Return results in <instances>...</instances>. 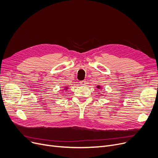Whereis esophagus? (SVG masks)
<instances>
[{"label": "esophagus", "mask_w": 158, "mask_h": 158, "mask_svg": "<svg viewBox=\"0 0 158 158\" xmlns=\"http://www.w3.org/2000/svg\"><path fill=\"white\" fill-rule=\"evenodd\" d=\"M80 84L81 85H85V84H86V81H85V80L80 81Z\"/></svg>", "instance_id": "1"}]
</instances>
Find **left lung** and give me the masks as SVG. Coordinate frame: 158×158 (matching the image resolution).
Here are the masks:
<instances>
[{"mask_svg":"<svg viewBox=\"0 0 158 158\" xmlns=\"http://www.w3.org/2000/svg\"><path fill=\"white\" fill-rule=\"evenodd\" d=\"M96 87H97V88H98V89H99L101 88V87H100V85H98V86H96Z\"/></svg>","mask_w":158,"mask_h":158,"instance_id":"left-lung-1","label":"left lung"}]
</instances>
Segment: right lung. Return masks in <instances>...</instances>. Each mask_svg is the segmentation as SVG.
I'll use <instances>...</instances> for the list:
<instances>
[{
	"instance_id": "obj_1",
	"label": "right lung",
	"mask_w": 158,
	"mask_h": 158,
	"mask_svg": "<svg viewBox=\"0 0 158 158\" xmlns=\"http://www.w3.org/2000/svg\"><path fill=\"white\" fill-rule=\"evenodd\" d=\"M67 89H68V88H67V87H65V88H64V89H65V90H67Z\"/></svg>"
}]
</instances>
